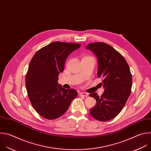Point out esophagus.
I'll use <instances>...</instances> for the list:
<instances>
[{
    "instance_id": "1",
    "label": "esophagus",
    "mask_w": 151,
    "mask_h": 151,
    "mask_svg": "<svg viewBox=\"0 0 151 151\" xmlns=\"http://www.w3.org/2000/svg\"><path fill=\"white\" fill-rule=\"evenodd\" d=\"M80 96H83V97H87V96H88V93H87L81 92V93H80Z\"/></svg>"
}]
</instances>
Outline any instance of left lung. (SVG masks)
Instances as JSON below:
<instances>
[{
    "label": "left lung",
    "instance_id": "left-lung-1",
    "mask_svg": "<svg viewBox=\"0 0 151 151\" xmlns=\"http://www.w3.org/2000/svg\"><path fill=\"white\" fill-rule=\"evenodd\" d=\"M96 56L99 78L103 77L104 92L89 96L96 100L90 109L91 115L97 120L106 122L115 118L122 111L131 93L132 77L124 57L110 45L102 42L89 43L86 46Z\"/></svg>",
    "mask_w": 151,
    "mask_h": 151
}]
</instances>
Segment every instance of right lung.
I'll use <instances>...</instances> for the list:
<instances>
[{
	"mask_svg": "<svg viewBox=\"0 0 151 151\" xmlns=\"http://www.w3.org/2000/svg\"><path fill=\"white\" fill-rule=\"evenodd\" d=\"M80 46L55 42L38 50L31 60L25 77L26 88L32 106L43 118L61 116L77 96L76 90L65 89L58 81L67 57Z\"/></svg>",
	"mask_w": 151,
	"mask_h": 151,
	"instance_id": "add662e5",
	"label": "right lung"
}]
</instances>
